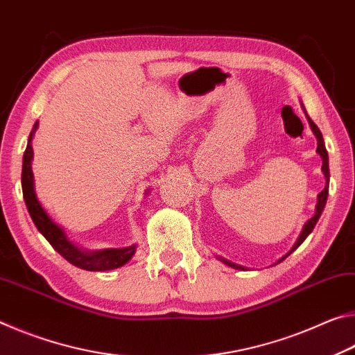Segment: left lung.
Returning <instances> with one entry per match:
<instances>
[{
  "label": "left lung",
  "mask_w": 355,
  "mask_h": 355,
  "mask_svg": "<svg viewBox=\"0 0 355 355\" xmlns=\"http://www.w3.org/2000/svg\"><path fill=\"white\" fill-rule=\"evenodd\" d=\"M309 123H310V127H311V130L315 132V135H316V138H318V149H316V153L322 157V171H324V176H325V179H327V185H325L324 187V190L321 191V193L318 195V205H316V214L315 216H313L309 222L305 223V226H304V230H302V232H300V236H299V239H297V242L294 243V247H293V250L289 253H293L295 248H297L302 242H304L305 239H306V236L310 234V232L313 231V228H315V225L318 223V220H319V217H321V214H322V211H324V206H325V201H327V195H329V178H330V174H329V155H327V149H325V146H324V139H322V133H321V130L318 129V125L313 123V121L310 119V116H309ZM288 253V254H289ZM286 254V257H288ZM284 257V258H286ZM284 258H282L280 261H283ZM280 261H278V263H280ZM223 263H226L228 266H231V267H234V269H242L243 270V267H241V266H237V264H234V263H230V261H225L223 259Z\"/></svg>",
  "instance_id": "obj_1"
}]
</instances>
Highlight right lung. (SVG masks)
Masks as SVG:
<instances>
[{
	"mask_svg": "<svg viewBox=\"0 0 355 355\" xmlns=\"http://www.w3.org/2000/svg\"><path fill=\"white\" fill-rule=\"evenodd\" d=\"M37 124L34 125L36 130ZM34 130L31 132L30 139H28V146L23 154V170H21V189H23V198H25L28 212L33 218L36 228L42 232V236L50 242L61 257L66 258L69 263L80 267V269L91 270V272H101V270H112L116 267L124 266L129 261L133 253H135V245L125 247V248H108L101 250V252H83L78 247H75L72 242L67 241L64 236V231L58 226L53 220H51L46 212L40 206V202L36 198L33 187V171H31V159H33V148H31V138L34 135Z\"/></svg>",
	"mask_w": 355,
	"mask_h": 355,
	"instance_id": "add662e5",
	"label": "right lung"
}]
</instances>
